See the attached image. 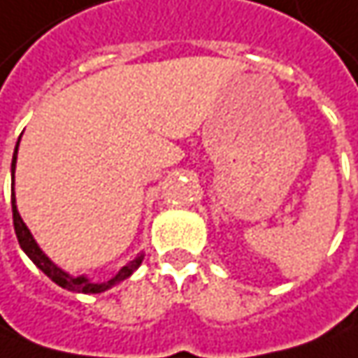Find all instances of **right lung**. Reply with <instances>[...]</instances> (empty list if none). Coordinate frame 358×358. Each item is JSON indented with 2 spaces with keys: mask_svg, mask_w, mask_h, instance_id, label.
I'll return each instance as SVG.
<instances>
[{
  "mask_svg": "<svg viewBox=\"0 0 358 358\" xmlns=\"http://www.w3.org/2000/svg\"><path fill=\"white\" fill-rule=\"evenodd\" d=\"M17 147H20V141L15 145L13 159H11V211H13V227H15V235H17V241H20V247L23 249V253L34 261L35 267L39 268V271H43L55 285H59V287L71 291V293H85V295L103 293L107 289H111V287H115V285H119L121 281H125L127 277H131V275L139 268V265L143 263V253L137 255V257H135L133 261H129V263H125L111 279H107V281L103 282H93L87 275H77V277L76 275H69L67 271H63L62 267H57V265L49 259L48 255L41 251V247H39L37 241L34 239L31 231L27 229L25 223H23L20 211H17V205H15V163H17Z\"/></svg>",
  "mask_w": 358,
  "mask_h": 358,
  "instance_id": "right-lung-1",
  "label": "right lung"
}]
</instances>
